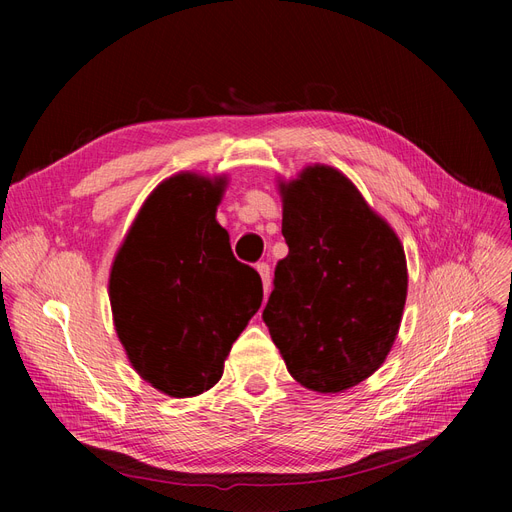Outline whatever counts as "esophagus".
Segmentation results:
<instances>
[{
  "instance_id": "esophagus-1",
  "label": "esophagus",
  "mask_w": 512,
  "mask_h": 512,
  "mask_svg": "<svg viewBox=\"0 0 512 512\" xmlns=\"http://www.w3.org/2000/svg\"><path fill=\"white\" fill-rule=\"evenodd\" d=\"M256 271H258V275H260L262 286H265V297H267V294L271 292V267L267 265V262H258Z\"/></svg>"
}]
</instances>
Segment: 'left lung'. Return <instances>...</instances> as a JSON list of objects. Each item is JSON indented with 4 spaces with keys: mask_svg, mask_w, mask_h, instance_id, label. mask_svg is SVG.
Listing matches in <instances>:
<instances>
[{
    "mask_svg": "<svg viewBox=\"0 0 512 512\" xmlns=\"http://www.w3.org/2000/svg\"><path fill=\"white\" fill-rule=\"evenodd\" d=\"M288 256L262 312L290 376L316 393H344L389 356L408 294L404 245L333 166L277 179Z\"/></svg>",
    "mask_w": 512,
    "mask_h": 512,
    "instance_id": "8db88e82",
    "label": "left lung"
}]
</instances>
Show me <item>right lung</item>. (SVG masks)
<instances>
[{"instance_id": "obj_1", "label": "right lung", "mask_w": 512, "mask_h": 512, "mask_svg": "<svg viewBox=\"0 0 512 512\" xmlns=\"http://www.w3.org/2000/svg\"><path fill=\"white\" fill-rule=\"evenodd\" d=\"M226 185L224 175L164 179L138 209L108 277L128 361L168 397H196L218 384L262 303L260 275L232 256L215 220Z\"/></svg>"}]
</instances>
